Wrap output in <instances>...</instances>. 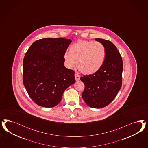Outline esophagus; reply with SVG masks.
Here are the masks:
<instances>
[{
    "instance_id": "1",
    "label": "esophagus",
    "mask_w": 148,
    "mask_h": 148,
    "mask_svg": "<svg viewBox=\"0 0 148 148\" xmlns=\"http://www.w3.org/2000/svg\"><path fill=\"white\" fill-rule=\"evenodd\" d=\"M75 80L76 81L80 80V76L77 74H75Z\"/></svg>"
}]
</instances>
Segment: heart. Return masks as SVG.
Returning a JSON list of instances; mask_svg holds the SVG:
<instances>
[{
    "mask_svg": "<svg viewBox=\"0 0 148 148\" xmlns=\"http://www.w3.org/2000/svg\"><path fill=\"white\" fill-rule=\"evenodd\" d=\"M106 58V49L101 43L80 40L72 45L69 52L64 54L66 67L72 69L76 64L79 70L86 75L97 73L102 67Z\"/></svg>",
    "mask_w": 148,
    "mask_h": 148,
    "instance_id": "b5f03b06",
    "label": "heart"
}]
</instances>
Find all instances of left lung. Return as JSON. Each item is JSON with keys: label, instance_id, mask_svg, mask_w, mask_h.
Returning <instances> with one entry per match:
<instances>
[{"label": "left lung", "instance_id": "8db88e82", "mask_svg": "<svg viewBox=\"0 0 148 148\" xmlns=\"http://www.w3.org/2000/svg\"><path fill=\"white\" fill-rule=\"evenodd\" d=\"M95 40L101 43L106 49L103 66L93 74L81 76L85 85L82 97L90 108H103L115 98L122 85L123 61L115 45L101 38Z\"/></svg>", "mask_w": 148, "mask_h": 148}]
</instances>
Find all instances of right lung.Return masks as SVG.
<instances>
[{
  "instance_id": "obj_1",
  "label": "right lung",
  "mask_w": 148,
  "mask_h": 148,
  "mask_svg": "<svg viewBox=\"0 0 148 148\" xmlns=\"http://www.w3.org/2000/svg\"><path fill=\"white\" fill-rule=\"evenodd\" d=\"M69 39L45 38L35 41L23 60V81L33 101L53 108L61 100L64 91L75 82L74 71L64 66V54Z\"/></svg>"
}]
</instances>
